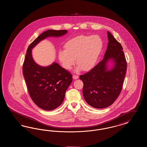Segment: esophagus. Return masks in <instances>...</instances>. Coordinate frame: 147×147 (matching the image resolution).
I'll list each match as a JSON object with an SVG mask.
<instances>
[{"label": "esophagus", "instance_id": "esophagus-1", "mask_svg": "<svg viewBox=\"0 0 147 147\" xmlns=\"http://www.w3.org/2000/svg\"><path fill=\"white\" fill-rule=\"evenodd\" d=\"M78 78H79V76H77V75H74V76H73V78L74 79H78Z\"/></svg>", "mask_w": 147, "mask_h": 147}]
</instances>
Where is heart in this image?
Listing matches in <instances>:
<instances>
[{
	"instance_id": "heart-1",
	"label": "heart",
	"mask_w": 147,
	"mask_h": 147,
	"mask_svg": "<svg viewBox=\"0 0 147 147\" xmlns=\"http://www.w3.org/2000/svg\"><path fill=\"white\" fill-rule=\"evenodd\" d=\"M102 47V41L98 36H78L65 44L64 51L58 52V59L67 70L75 64L76 59L79 66L78 70L82 68L85 71H89L95 66Z\"/></svg>"
}]
</instances>
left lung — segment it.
<instances>
[{"instance_id": "obj_1", "label": "left lung", "mask_w": 147, "mask_h": 147, "mask_svg": "<svg viewBox=\"0 0 147 147\" xmlns=\"http://www.w3.org/2000/svg\"><path fill=\"white\" fill-rule=\"evenodd\" d=\"M108 45L104 59L89 72L80 76L83 82V94L86 102L92 107L103 109L112 105L121 91L127 70L123 48L107 31ZM113 62L109 69L108 63Z\"/></svg>"}]
</instances>
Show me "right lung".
I'll return each instance as SVG.
<instances>
[{"label":"right lung","instance_id":"obj_1","mask_svg":"<svg viewBox=\"0 0 147 147\" xmlns=\"http://www.w3.org/2000/svg\"><path fill=\"white\" fill-rule=\"evenodd\" d=\"M67 30H49L38 36L28 46L22 65V71L28 94L36 105L44 110L51 111L62 104L65 91L73 79L70 73L57 63L42 67L35 63L32 49L48 37H60Z\"/></svg>","mask_w":147,"mask_h":147}]
</instances>
